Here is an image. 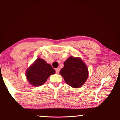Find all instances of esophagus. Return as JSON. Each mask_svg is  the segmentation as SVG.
Returning a JSON list of instances; mask_svg holds the SVG:
<instances>
[{
    "label": "esophagus",
    "mask_w": 120,
    "mask_h": 120,
    "mask_svg": "<svg viewBox=\"0 0 120 120\" xmlns=\"http://www.w3.org/2000/svg\"><path fill=\"white\" fill-rule=\"evenodd\" d=\"M59 71H60V69L59 68L56 69V74H59Z\"/></svg>",
    "instance_id": "obj_1"
}]
</instances>
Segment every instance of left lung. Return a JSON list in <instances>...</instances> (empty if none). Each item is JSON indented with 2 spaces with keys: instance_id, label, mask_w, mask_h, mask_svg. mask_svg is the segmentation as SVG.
I'll use <instances>...</instances> for the list:
<instances>
[{
  "instance_id": "1",
  "label": "left lung",
  "mask_w": 120,
  "mask_h": 120,
  "mask_svg": "<svg viewBox=\"0 0 120 120\" xmlns=\"http://www.w3.org/2000/svg\"><path fill=\"white\" fill-rule=\"evenodd\" d=\"M60 74L67 84L73 88H79L86 82L88 76V69L79 58L70 56L64 62Z\"/></svg>"
}]
</instances>
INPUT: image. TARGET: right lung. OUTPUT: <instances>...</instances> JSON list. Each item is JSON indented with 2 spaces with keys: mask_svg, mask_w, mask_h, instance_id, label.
<instances>
[{
  "mask_svg": "<svg viewBox=\"0 0 120 120\" xmlns=\"http://www.w3.org/2000/svg\"><path fill=\"white\" fill-rule=\"evenodd\" d=\"M55 70L45 61L38 58L26 71V77L29 82L34 86L43 85Z\"/></svg>",
  "mask_w": 120,
  "mask_h": 120,
  "instance_id": "add662e5",
  "label": "right lung"
}]
</instances>
